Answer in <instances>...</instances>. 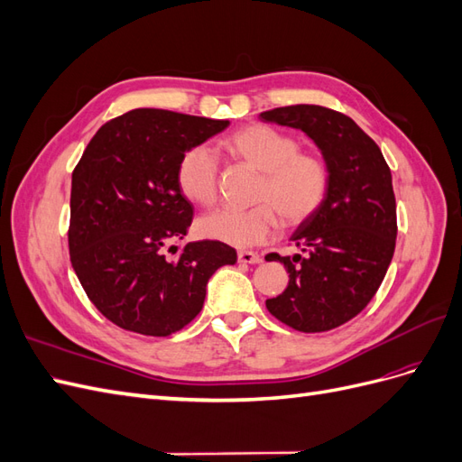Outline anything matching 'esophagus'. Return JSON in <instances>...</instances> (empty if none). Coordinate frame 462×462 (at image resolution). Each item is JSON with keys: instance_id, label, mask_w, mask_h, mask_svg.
<instances>
[{"instance_id": "1", "label": "esophagus", "mask_w": 462, "mask_h": 462, "mask_svg": "<svg viewBox=\"0 0 462 462\" xmlns=\"http://www.w3.org/2000/svg\"><path fill=\"white\" fill-rule=\"evenodd\" d=\"M236 260L241 263H260L262 258L256 253H250V250H241L239 254H236Z\"/></svg>"}]
</instances>
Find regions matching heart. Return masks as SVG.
<instances>
[{
	"mask_svg": "<svg viewBox=\"0 0 462 462\" xmlns=\"http://www.w3.org/2000/svg\"><path fill=\"white\" fill-rule=\"evenodd\" d=\"M226 146L248 165L263 173L254 208H219L199 219L206 239L236 248L256 246L275 236L279 216L289 227L310 219L324 204L329 170L318 153L299 152L292 134L272 125L253 123L235 131ZM219 160L208 144L190 146L177 163V185L185 197L200 206L217 200Z\"/></svg>",
	"mask_w": 462,
	"mask_h": 462,
	"instance_id": "obj_1",
	"label": "heart"
}]
</instances>
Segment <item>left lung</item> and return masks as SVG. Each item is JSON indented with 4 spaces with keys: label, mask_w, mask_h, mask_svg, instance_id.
<instances>
[{
    "label": "left lung",
    "mask_w": 462,
    "mask_h": 462,
    "mask_svg": "<svg viewBox=\"0 0 462 462\" xmlns=\"http://www.w3.org/2000/svg\"><path fill=\"white\" fill-rule=\"evenodd\" d=\"M260 119L302 131L329 170L324 204L291 235L306 256H265L289 272L287 289L265 306L292 329L328 331L366 309L393 258L391 171L377 144L339 111L299 104L263 111Z\"/></svg>",
    "instance_id": "left-lung-1"
}]
</instances>
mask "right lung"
<instances>
[{"mask_svg":"<svg viewBox=\"0 0 462 462\" xmlns=\"http://www.w3.org/2000/svg\"><path fill=\"white\" fill-rule=\"evenodd\" d=\"M229 121L141 107L100 127L73 171L69 253L92 304L116 326L165 337L199 316L208 279L235 263L226 243H187L175 260L163 246L183 241L192 204L177 185L190 146Z\"/></svg>","mask_w":462,"mask_h":462,"instance_id":"add662e5","label":"right lung"}]
</instances>
